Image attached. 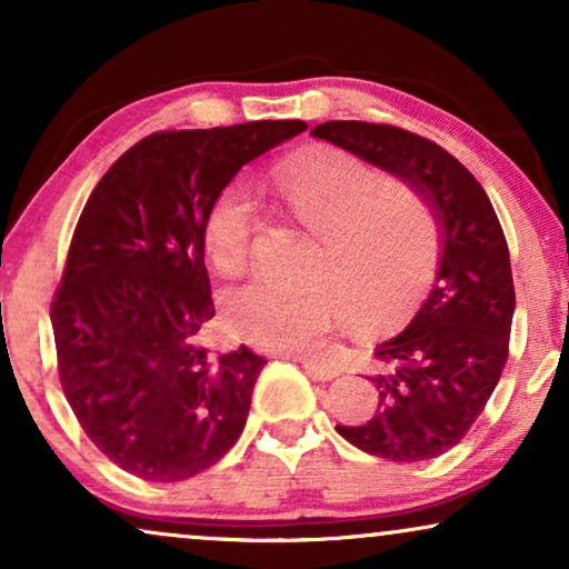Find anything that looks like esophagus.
<instances>
[{"label": "esophagus", "mask_w": 569, "mask_h": 569, "mask_svg": "<svg viewBox=\"0 0 569 569\" xmlns=\"http://www.w3.org/2000/svg\"><path fill=\"white\" fill-rule=\"evenodd\" d=\"M295 360H298L302 368H306L316 380H331V378H337L339 372H341L337 365H326V362H318V360H306V357H295Z\"/></svg>", "instance_id": "34e87169"}]
</instances>
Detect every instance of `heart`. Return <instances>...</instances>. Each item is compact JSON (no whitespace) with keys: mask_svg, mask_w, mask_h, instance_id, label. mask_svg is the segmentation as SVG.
Segmentation results:
<instances>
[{"mask_svg":"<svg viewBox=\"0 0 569 569\" xmlns=\"http://www.w3.org/2000/svg\"><path fill=\"white\" fill-rule=\"evenodd\" d=\"M279 201L313 232L298 284L251 282L224 295L232 337L284 355H310L339 318L376 333L401 323L430 287L440 263L442 230L415 186L341 147H310L271 168ZM259 222L251 183L232 178L209 201L201 236L217 271L248 267Z\"/></svg>","mask_w":569,"mask_h":569,"instance_id":"b5f03b06","label":"heart"}]
</instances>
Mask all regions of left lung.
Returning <instances> with one entry per match:
<instances>
[{"mask_svg": "<svg viewBox=\"0 0 569 569\" xmlns=\"http://www.w3.org/2000/svg\"><path fill=\"white\" fill-rule=\"evenodd\" d=\"M310 134L409 181L446 230L430 298L376 349V415L337 425L341 438L386 461L442 456L477 422L510 355L516 287L502 224L477 178L432 139L368 121H326Z\"/></svg>", "mask_w": 569, "mask_h": 569, "instance_id": "1", "label": "left lung"}]
</instances>
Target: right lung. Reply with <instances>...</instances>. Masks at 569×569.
I'll return each instance as SVG.
<instances>
[{"label":"right lung","mask_w":569,"mask_h":569,"mask_svg":"<svg viewBox=\"0 0 569 569\" xmlns=\"http://www.w3.org/2000/svg\"><path fill=\"white\" fill-rule=\"evenodd\" d=\"M306 121L154 131L92 189L51 300L61 391L84 435L144 481H183L243 432L267 360L212 355L201 224L246 162Z\"/></svg>","instance_id":"add662e5"}]
</instances>
